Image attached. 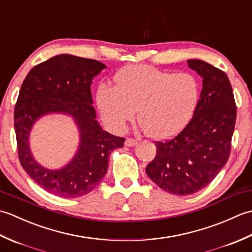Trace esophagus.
Returning <instances> with one entry per match:
<instances>
[{
  "label": "esophagus",
  "mask_w": 252,
  "mask_h": 252,
  "mask_svg": "<svg viewBox=\"0 0 252 252\" xmlns=\"http://www.w3.org/2000/svg\"><path fill=\"white\" fill-rule=\"evenodd\" d=\"M126 146H129V147H132V146H135L137 144V141L134 140V138H126Z\"/></svg>",
  "instance_id": "34e87169"
}]
</instances>
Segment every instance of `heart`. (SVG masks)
Masks as SVG:
<instances>
[{"label":"heart","instance_id":"1","mask_svg":"<svg viewBox=\"0 0 252 252\" xmlns=\"http://www.w3.org/2000/svg\"><path fill=\"white\" fill-rule=\"evenodd\" d=\"M116 87L100 85L99 111L114 131L125 130L138 109L142 129L154 138L173 136L189 123L199 99V83L189 72H169L145 65L125 67Z\"/></svg>","mask_w":252,"mask_h":252}]
</instances>
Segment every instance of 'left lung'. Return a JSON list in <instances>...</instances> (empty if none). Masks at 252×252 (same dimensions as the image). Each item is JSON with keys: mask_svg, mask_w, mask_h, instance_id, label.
<instances>
[{"mask_svg": "<svg viewBox=\"0 0 252 252\" xmlns=\"http://www.w3.org/2000/svg\"><path fill=\"white\" fill-rule=\"evenodd\" d=\"M189 67L202 78V90L194 115L178 135L155 142L156 157L146 174L170 194L199 191L219 174L231 154L236 104L226 73L200 60Z\"/></svg>", "mask_w": 252, "mask_h": 252, "instance_id": "obj_1", "label": "left lung"}]
</instances>
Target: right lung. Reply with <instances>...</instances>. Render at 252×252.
Instances as JSON below:
<instances>
[{"mask_svg":"<svg viewBox=\"0 0 252 252\" xmlns=\"http://www.w3.org/2000/svg\"><path fill=\"white\" fill-rule=\"evenodd\" d=\"M105 68L95 60L62 54L34 66L21 84L14 110L19 161L27 174L53 195L76 198L89 194L104 179L111 152L123 147L125 137L104 131L95 120L91 84ZM53 112L72 115L80 133L76 156L58 170L40 166L29 147L33 123Z\"/></svg>","mask_w":252,"mask_h":252,"instance_id":"obj_1","label":"right lung"}]
</instances>
